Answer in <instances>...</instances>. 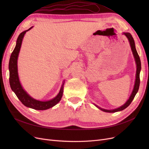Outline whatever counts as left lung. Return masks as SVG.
I'll return each mask as SVG.
<instances>
[{
    "instance_id": "left-lung-1",
    "label": "left lung",
    "mask_w": 149,
    "mask_h": 149,
    "mask_svg": "<svg viewBox=\"0 0 149 149\" xmlns=\"http://www.w3.org/2000/svg\"><path fill=\"white\" fill-rule=\"evenodd\" d=\"M123 35H125V37L127 38L130 44V48H131V50L133 54V56L134 57L135 59V61H136V67H137V70H136V80H135V84H134V86L132 90V92L130 94V96L129 98V100L126 101V102L124 104V105H123L122 106L116 108V109H102V108L99 107L98 106L96 105L95 104H94V106H96L98 109H101V111L106 112H118V111H123L124 109H125L126 107H127L132 102V100H134V98L135 97V96L136 95L137 93L138 92V90L139 88V85H140V72H141V60H140L139 56L137 53V52L136 50V45H135V42H134V40L132 37V36L131 35L130 33L128 32H124Z\"/></svg>"
}]
</instances>
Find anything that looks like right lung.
Listing matches in <instances>:
<instances>
[{
    "label": "right lung",
    "instance_id": "right-lung-1",
    "mask_svg": "<svg viewBox=\"0 0 149 149\" xmlns=\"http://www.w3.org/2000/svg\"><path fill=\"white\" fill-rule=\"evenodd\" d=\"M31 26L27 30L22 32L17 38L16 46L11 54V56L8 64V70H9V83L10 88L12 91L15 93L17 97L22 102L24 106L35 110H46L49 109L59 102L63 93V86L65 84V80L63 82L61 89L57 95L53 98L52 100L48 101H39L31 97L29 94L24 89L21 83L18 74V66L17 60L19 57V52L22 45V40L26 31L32 29Z\"/></svg>",
    "mask_w": 149,
    "mask_h": 149
}]
</instances>
